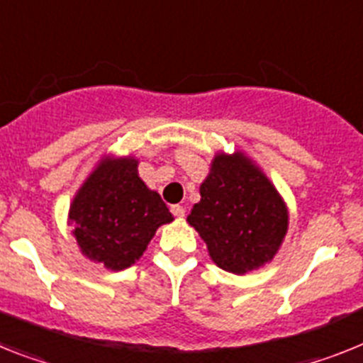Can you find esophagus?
<instances>
[{
    "label": "esophagus",
    "mask_w": 363,
    "mask_h": 363,
    "mask_svg": "<svg viewBox=\"0 0 363 363\" xmlns=\"http://www.w3.org/2000/svg\"><path fill=\"white\" fill-rule=\"evenodd\" d=\"M170 211H172V215H174L176 218H184V216H185V207L184 206H172V207H170Z\"/></svg>",
    "instance_id": "34e87169"
}]
</instances>
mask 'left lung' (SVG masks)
<instances>
[{
  "mask_svg": "<svg viewBox=\"0 0 363 363\" xmlns=\"http://www.w3.org/2000/svg\"><path fill=\"white\" fill-rule=\"evenodd\" d=\"M187 222L218 268L244 275L277 255L288 231V207L270 178L242 150L216 152Z\"/></svg>",
  "mask_w": 363,
  "mask_h": 363,
  "instance_id": "obj_1",
  "label": "left lung"
}]
</instances>
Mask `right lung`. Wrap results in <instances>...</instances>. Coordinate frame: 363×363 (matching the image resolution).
<instances>
[{
	"label": "right lung",
	"instance_id": "1",
	"mask_svg": "<svg viewBox=\"0 0 363 363\" xmlns=\"http://www.w3.org/2000/svg\"><path fill=\"white\" fill-rule=\"evenodd\" d=\"M138 165L134 156H102L69 206L67 224L80 253L111 272L135 264L157 228L174 220Z\"/></svg>",
	"mask_w": 363,
	"mask_h": 363
}]
</instances>
